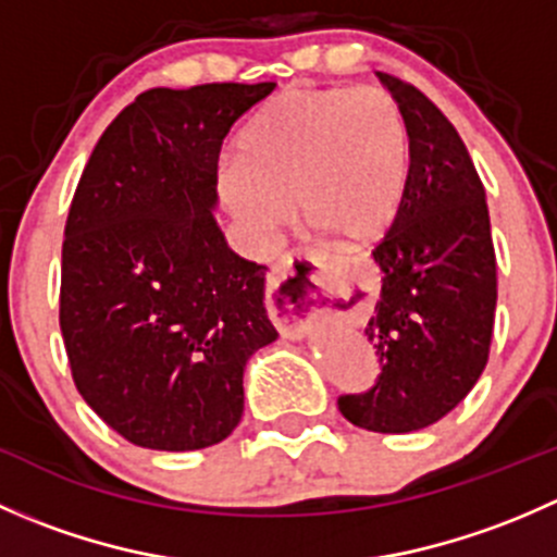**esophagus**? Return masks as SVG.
I'll return each instance as SVG.
<instances>
[{
  "mask_svg": "<svg viewBox=\"0 0 557 557\" xmlns=\"http://www.w3.org/2000/svg\"><path fill=\"white\" fill-rule=\"evenodd\" d=\"M320 256L314 250H294L280 258L277 267L269 274V314L280 334L301 336L310 325L314 310L323 301L325 290L318 280Z\"/></svg>",
  "mask_w": 557,
  "mask_h": 557,
  "instance_id": "esophagus-1",
  "label": "esophagus"
}]
</instances>
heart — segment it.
<instances>
[{"label":"heart","instance_id":"b5f03b06","mask_svg":"<svg viewBox=\"0 0 557 557\" xmlns=\"http://www.w3.org/2000/svg\"><path fill=\"white\" fill-rule=\"evenodd\" d=\"M407 170V123L391 91L290 88L247 121L218 190L258 247L277 243L294 201L320 232L369 243L396 218Z\"/></svg>","mask_w":557,"mask_h":557}]
</instances>
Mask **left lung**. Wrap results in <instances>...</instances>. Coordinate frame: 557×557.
<instances>
[{"label":"left lung","instance_id":"left-lung-1","mask_svg":"<svg viewBox=\"0 0 557 557\" xmlns=\"http://www.w3.org/2000/svg\"><path fill=\"white\" fill-rule=\"evenodd\" d=\"M377 75L401 107L409 170L396 218L372 250L383 269L367 325L377 383L336 404L358 429L409 434L453 412L485 369L496 250L485 188L453 123L412 83Z\"/></svg>","mask_w":557,"mask_h":557}]
</instances>
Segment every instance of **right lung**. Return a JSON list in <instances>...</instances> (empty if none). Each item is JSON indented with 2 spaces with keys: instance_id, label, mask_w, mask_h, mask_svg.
<instances>
[{
  "instance_id": "right-lung-1",
  "label": "right lung",
  "mask_w": 557,
  "mask_h": 557,
  "mask_svg": "<svg viewBox=\"0 0 557 557\" xmlns=\"http://www.w3.org/2000/svg\"><path fill=\"white\" fill-rule=\"evenodd\" d=\"M274 83L150 88L104 128L61 247L59 323L72 380L132 445H218L245 409V363L277 339L267 267L212 218L226 134Z\"/></svg>"
}]
</instances>
